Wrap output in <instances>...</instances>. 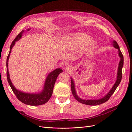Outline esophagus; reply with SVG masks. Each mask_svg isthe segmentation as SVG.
Returning <instances> with one entry per match:
<instances>
[{"instance_id":"obj_1","label":"esophagus","mask_w":132,"mask_h":132,"mask_svg":"<svg viewBox=\"0 0 132 132\" xmlns=\"http://www.w3.org/2000/svg\"><path fill=\"white\" fill-rule=\"evenodd\" d=\"M66 69L68 71H71L72 70V68H71L70 66H67L66 67Z\"/></svg>"}]
</instances>
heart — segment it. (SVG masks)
Wrapping results in <instances>:
<instances>
[{
	"mask_svg": "<svg viewBox=\"0 0 132 132\" xmlns=\"http://www.w3.org/2000/svg\"><path fill=\"white\" fill-rule=\"evenodd\" d=\"M67 42L75 47H80L85 45L86 48H89L95 45V41L93 37H89V36L85 34L77 32L68 36Z\"/></svg>",
	"mask_w": 132,
	"mask_h": 132,
	"instance_id": "b5f03b06",
	"label": "heart"
}]
</instances>
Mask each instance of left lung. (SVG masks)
Returning <instances> with one entry per match:
<instances>
[{"instance_id": "8db88e82", "label": "left lung", "mask_w": 132, "mask_h": 132, "mask_svg": "<svg viewBox=\"0 0 132 132\" xmlns=\"http://www.w3.org/2000/svg\"><path fill=\"white\" fill-rule=\"evenodd\" d=\"M112 44L113 47H114L115 48H116L118 50V55L119 57H120V61H119V64H118V71H117V80L116 81V82L114 83V84L113 85V87H112V89L111 90L107 93V94L104 97L98 99V100H83L81 99V98H80L77 95V93H76V91H75V84H74V82L73 81V79L72 78H71V92H72V94L74 96V97L77 100L80 102L81 103H83V104H85L87 105H90V106H96V105H98L102 104V103H103L106 102L109 100L110 97L112 95L114 92L115 91L116 89H117V87L119 85V84H120L121 80H122V68L123 66V54L121 52V51L120 50V48H119V47L118 45V43L116 41H113L112 43Z\"/></svg>"}]
</instances>
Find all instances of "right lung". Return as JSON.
Segmentation results:
<instances>
[{
  "instance_id": "right-lung-1",
  "label": "right lung",
  "mask_w": 132,
  "mask_h": 132,
  "mask_svg": "<svg viewBox=\"0 0 132 132\" xmlns=\"http://www.w3.org/2000/svg\"><path fill=\"white\" fill-rule=\"evenodd\" d=\"M30 29H27V31H29ZM24 32V30H22L20 33L18 34L16 38L12 42L10 47L9 53L7 55L6 59V76L7 81H8L11 88L13 90V93L16 95L19 100L25 103L26 105H31V106H38L45 104L46 102L48 101L50 99L53 93V90L54 84L56 81L58 76L60 73L63 72V70L57 68L54 70L47 75V78L46 79L45 85H44L43 89L41 93L38 94H31V93H26L20 91L15 88V86L13 85L11 82V80L10 79V75L9 73L8 70V61L11 52L12 48L15 45V42L19 41L22 37V34Z\"/></svg>"
}]
</instances>
